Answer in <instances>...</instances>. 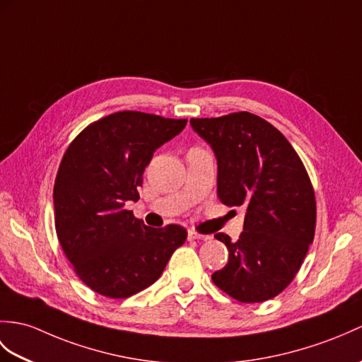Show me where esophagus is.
I'll return each instance as SVG.
<instances>
[{
    "label": "esophagus",
    "instance_id": "1",
    "mask_svg": "<svg viewBox=\"0 0 362 362\" xmlns=\"http://www.w3.org/2000/svg\"><path fill=\"white\" fill-rule=\"evenodd\" d=\"M188 239L189 240H208V239H211V236H208V234H199L194 230H189L188 231Z\"/></svg>",
    "mask_w": 362,
    "mask_h": 362
}]
</instances>
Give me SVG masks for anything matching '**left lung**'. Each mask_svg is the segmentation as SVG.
Listing matches in <instances>:
<instances>
[{"mask_svg":"<svg viewBox=\"0 0 362 362\" xmlns=\"http://www.w3.org/2000/svg\"><path fill=\"white\" fill-rule=\"evenodd\" d=\"M217 160V197L245 208L239 240L217 233L228 264L213 282L239 302H264L295 279L316 226L312 182L290 141L250 112L191 119Z\"/></svg>","mask_w":362,"mask_h":362,"instance_id":"1","label":"left lung"}]
</instances>
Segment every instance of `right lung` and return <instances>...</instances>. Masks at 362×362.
Listing matches in <instances>:
<instances>
[{
	"mask_svg": "<svg viewBox=\"0 0 362 362\" xmlns=\"http://www.w3.org/2000/svg\"><path fill=\"white\" fill-rule=\"evenodd\" d=\"M187 122L115 112L83 129L64 153L54 187L57 236L75 273L98 295L124 299L145 290L187 239L180 225L151 228L124 209L140 199L156 149Z\"/></svg>",
	"mask_w": 362,
	"mask_h": 362,
	"instance_id": "right-lung-1",
	"label": "right lung"
}]
</instances>
